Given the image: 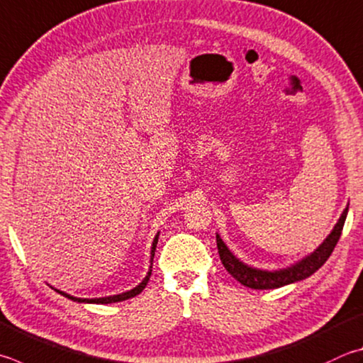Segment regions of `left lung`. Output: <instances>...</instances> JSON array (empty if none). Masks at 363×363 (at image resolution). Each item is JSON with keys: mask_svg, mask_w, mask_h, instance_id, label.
<instances>
[{"mask_svg": "<svg viewBox=\"0 0 363 363\" xmlns=\"http://www.w3.org/2000/svg\"><path fill=\"white\" fill-rule=\"evenodd\" d=\"M347 216V208L342 211V214L340 217V220L337 222V225L332 230V233L328 235V238L322 242V245L314 250V252L303 259L300 263L296 265L287 268V269H281V272H262V269H255L250 268L245 263H241L233 254L230 252L227 246L223 245V241L220 240L219 235H216V241H217V249H219V255H220V262L223 263L227 272L233 276V278L241 282L242 286H246L249 289H257V291H263V289H278L282 286L292 284V282L301 281L311 276L313 273L318 272V269L324 265L327 262L328 257L332 255L335 246L341 236L342 232V225H345Z\"/></svg>", "mask_w": 363, "mask_h": 363, "instance_id": "obj_1", "label": "left lung"}]
</instances>
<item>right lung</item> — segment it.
<instances>
[{"label": "right lung", "mask_w": 363, "mask_h": 363, "mask_svg": "<svg viewBox=\"0 0 363 363\" xmlns=\"http://www.w3.org/2000/svg\"><path fill=\"white\" fill-rule=\"evenodd\" d=\"M157 241H159V235L155 236V240H154V245H152V257H150V262L154 260V255H155V247H157ZM152 268V267H150ZM150 273H152V269H149V273H147V276L146 278H144V281L141 282L140 286L138 287H135V289H131V291H128V292H125V294H121V295H113V296H104V298H77V296H72V295H68V294H65V292H60V291H55L58 292V294H62L63 296H67V298H69V300H74V301H79V303H98V305H108V303H117V301H123V300H128V298H133V296H136L138 294H141L143 291H144V287H146V284H147V281H149V278H150Z\"/></svg>", "instance_id": "add662e5"}]
</instances>
